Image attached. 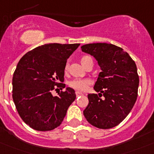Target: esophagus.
<instances>
[{
  "instance_id": "1",
  "label": "esophagus",
  "mask_w": 154,
  "mask_h": 154,
  "mask_svg": "<svg viewBox=\"0 0 154 154\" xmlns=\"http://www.w3.org/2000/svg\"><path fill=\"white\" fill-rule=\"evenodd\" d=\"M75 94H76V97H79V96H82V93H81V92H79V91H76Z\"/></svg>"
}]
</instances>
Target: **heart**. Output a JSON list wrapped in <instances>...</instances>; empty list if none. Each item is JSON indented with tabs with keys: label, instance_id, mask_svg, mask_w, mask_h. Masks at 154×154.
Listing matches in <instances>:
<instances>
[{
	"label": "heart",
	"instance_id": "obj_1",
	"mask_svg": "<svg viewBox=\"0 0 154 154\" xmlns=\"http://www.w3.org/2000/svg\"><path fill=\"white\" fill-rule=\"evenodd\" d=\"M92 59L90 56L88 55H85L82 56L81 58V62L83 65L85 66L88 64L89 61H91ZM69 68V63H66L65 65V68L64 70L65 72L67 71ZM91 84V81L89 79H75L71 80L69 82V85L72 88L75 89V90L80 91H84L88 88L89 85Z\"/></svg>",
	"mask_w": 154,
	"mask_h": 154
}]
</instances>
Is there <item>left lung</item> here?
Wrapping results in <instances>:
<instances>
[{"mask_svg":"<svg viewBox=\"0 0 154 154\" xmlns=\"http://www.w3.org/2000/svg\"><path fill=\"white\" fill-rule=\"evenodd\" d=\"M81 48L96 58L102 70L94 87L100 93L88 95L89 103L83 114L97 128H113L125 119L137 100L135 63L126 51L112 44H87Z\"/></svg>","mask_w":154,"mask_h":154,"instance_id":"1","label":"left lung"}]
</instances>
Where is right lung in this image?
I'll return each mask as SVG.
<instances>
[{
	"instance_id": "obj_1",
	"label": "right lung",
	"mask_w": 154,
	"mask_h": 154,
	"mask_svg": "<svg viewBox=\"0 0 154 154\" xmlns=\"http://www.w3.org/2000/svg\"><path fill=\"white\" fill-rule=\"evenodd\" d=\"M80 44H47L26 53L13 76V100L25 123L37 131L59 126L75 99L72 88H65L64 68L67 59Z\"/></svg>"
}]
</instances>
